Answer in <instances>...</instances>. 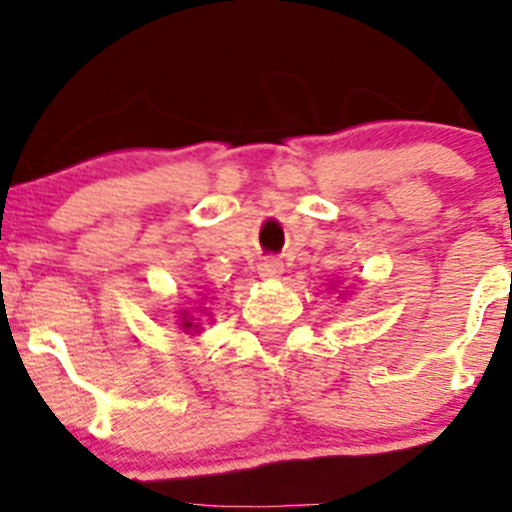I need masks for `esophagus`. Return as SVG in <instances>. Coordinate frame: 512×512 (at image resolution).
<instances>
[{
  "mask_svg": "<svg viewBox=\"0 0 512 512\" xmlns=\"http://www.w3.org/2000/svg\"><path fill=\"white\" fill-rule=\"evenodd\" d=\"M282 270H285V267H282V262L277 260V257H265V260L257 265V275H260L262 280H277V277L282 275Z\"/></svg>",
  "mask_w": 512,
  "mask_h": 512,
  "instance_id": "1",
  "label": "esophagus"
}]
</instances>
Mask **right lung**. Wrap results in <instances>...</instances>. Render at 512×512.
Listing matches in <instances>:
<instances>
[{"label": "right lung", "mask_w": 512, "mask_h": 512, "mask_svg": "<svg viewBox=\"0 0 512 512\" xmlns=\"http://www.w3.org/2000/svg\"><path fill=\"white\" fill-rule=\"evenodd\" d=\"M180 322H183V324H180V327H183L185 332H190V334H193V332H198V324H193L195 319H193V317H188V314H185V317L180 319Z\"/></svg>", "instance_id": "right-lung-1"}]
</instances>
